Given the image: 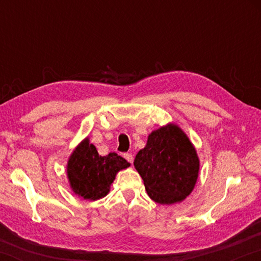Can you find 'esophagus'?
<instances>
[{
  "mask_svg": "<svg viewBox=\"0 0 261 261\" xmlns=\"http://www.w3.org/2000/svg\"><path fill=\"white\" fill-rule=\"evenodd\" d=\"M124 158L126 159V160L127 161H129L130 163H132V162H134V155H132V154L131 153H125L124 154Z\"/></svg>",
  "mask_w": 261,
  "mask_h": 261,
  "instance_id": "obj_1",
  "label": "esophagus"
}]
</instances>
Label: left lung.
Listing matches in <instances>:
<instances>
[{"label":"left lung","mask_w":261,"mask_h":261,"mask_svg":"<svg viewBox=\"0 0 261 261\" xmlns=\"http://www.w3.org/2000/svg\"><path fill=\"white\" fill-rule=\"evenodd\" d=\"M135 168L147 194L158 204L180 202L192 192L199 174V158L178 125L169 123L148 136L137 153Z\"/></svg>","instance_id":"1"}]
</instances>
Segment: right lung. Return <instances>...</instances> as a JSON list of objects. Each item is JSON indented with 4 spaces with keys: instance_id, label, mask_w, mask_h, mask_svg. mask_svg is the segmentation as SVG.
Instances as JSON below:
<instances>
[{
    "instance_id": "add662e5",
    "label": "right lung",
    "mask_w": 261,
    "mask_h": 261,
    "mask_svg": "<svg viewBox=\"0 0 261 261\" xmlns=\"http://www.w3.org/2000/svg\"><path fill=\"white\" fill-rule=\"evenodd\" d=\"M127 167L130 163L116 153L99 155L94 145L85 138L70 155L67 174L70 187L78 197L98 200L107 196L115 176Z\"/></svg>"
}]
</instances>
